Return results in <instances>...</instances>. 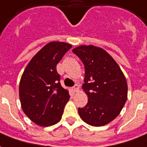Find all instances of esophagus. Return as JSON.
<instances>
[{
    "label": "esophagus",
    "mask_w": 147,
    "mask_h": 147,
    "mask_svg": "<svg viewBox=\"0 0 147 147\" xmlns=\"http://www.w3.org/2000/svg\"><path fill=\"white\" fill-rule=\"evenodd\" d=\"M79 89V86H78V84H75L74 86L73 87V91H74V92H77Z\"/></svg>",
    "instance_id": "obj_1"
}]
</instances>
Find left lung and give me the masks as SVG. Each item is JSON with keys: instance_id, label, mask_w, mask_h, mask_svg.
<instances>
[{"instance_id": "left-lung-1", "label": "left lung", "mask_w": 147, "mask_h": 147, "mask_svg": "<svg viewBox=\"0 0 147 147\" xmlns=\"http://www.w3.org/2000/svg\"><path fill=\"white\" fill-rule=\"evenodd\" d=\"M84 66V83L88 103L78 108L87 124L99 127L107 125L121 113L127 101L128 84L117 63L101 48L82 45L72 50Z\"/></svg>"}]
</instances>
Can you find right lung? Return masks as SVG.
Masks as SVG:
<instances>
[{"mask_svg":"<svg viewBox=\"0 0 147 147\" xmlns=\"http://www.w3.org/2000/svg\"><path fill=\"white\" fill-rule=\"evenodd\" d=\"M71 48V45L59 41L47 44L32 58L22 74L19 83L22 110L40 126L59 121L69 101V92L61 85L56 66Z\"/></svg>","mask_w":147,"mask_h":147,"instance_id":"right-lung-1","label":"right lung"}]
</instances>
